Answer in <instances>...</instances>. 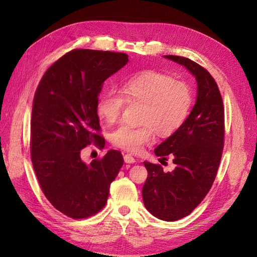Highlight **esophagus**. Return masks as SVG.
Instances as JSON below:
<instances>
[{
    "mask_svg": "<svg viewBox=\"0 0 257 257\" xmlns=\"http://www.w3.org/2000/svg\"><path fill=\"white\" fill-rule=\"evenodd\" d=\"M123 160H124L125 163H135V162H136L135 158H134L132 155H129V154L123 156Z\"/></svg>",
    "mask_w": 257,
    "mask_h": 257,
    "instance_id": "34e87169",
    "label": "esophagus"
}]
</instances>
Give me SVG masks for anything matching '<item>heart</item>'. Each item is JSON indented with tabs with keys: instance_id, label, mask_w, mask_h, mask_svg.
<instances>
[{
	"instance_id": "1",
	"label": "heart",
	"mask_w": 257,
	"mask_h": 257,
	"mask_svg": "<svg viewBox=\"0 0 257 257\" xmlns=\"http://www.w3.org/2000/svg\"><path fill=\"white\" fill-rule=\"evenodd\" d=\"M141 102L140 125L121 124L114 129L111 143L120 149L139 154L155 141L156 132L169 136L181 127L193 105V91L182 80L157 70H145L124 79L120 91L107 90L97 100V113L111 124L121 116L125 103Z\"/></svg>"
}]
</instances>
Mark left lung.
<instances>
[{
	"label": "left lung",
	"instance_id": "obj_1",
	"mask_svg": "<svg viewBox=\"0 0 257 257\" xmlns=\"http://www.w3.org/2000/svg\"><path fill=\"white\" fill-rule=\"evenodd\" d=\"M192 74L198 85L196 100L184 123L157 147L155 154L173 158L174 170L145 161L148 171L143 188L146 209L158 219L173 222L189 215L209 192L222 157L224 108L214 78L189 58L166 55Z\"/></svg>",
	"mask_w": 257,
	"mask_h": 257
}]
</instances>
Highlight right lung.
Listing matches in <instances>:
<instances>
[{
	"instance_id": "add662e5",
	"label": "right lung",
	"mask_w": 257,
	"mask_h": 257,
	"mask_svg": "<svg viewBox=\"0 0 257 257\" xmlns=\"http://www.w3.org/2000/svg\"><path fill=\"white\" fill-rule=\"evenodd\" d=\"M129 62L124 53L74 50L43 76L33 101L31 155L43 193L52 205L72 219H85L105 206L110 183L123 158L109 150L87 165L86 146L105 147L97 114L103 81Z\"/></svg>"
}]
</instances>
